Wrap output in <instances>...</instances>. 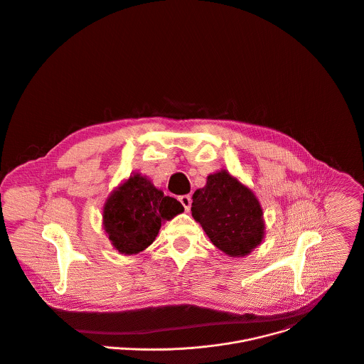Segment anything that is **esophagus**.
Segmentation results:
<instances>
[{
  "label": "esophagus",
  "instance_id": "34e87169",
  "mask_svg": "<svg viewBox=\"0 0 364 364\" xmlns=\"http://www.w3.org/2000/svg\"><path fill=\"white\" fill-rule=\"evenodd\" d=\"M178 201H180L181 205L184 207V210L188 213L190 208H191V197H190V196H181V197L178 198Z\"/></svg>",
  "mask_w": 364,
  "mask_h": 364
}]
</instances>
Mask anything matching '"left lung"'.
I'll use <instances>...</instances> for the list:
<instances>
[{
  "mask_svg": "<svg viewBox=\"0 0 364 364\" xmlns=\"http://www.w3.org/2000/svg\"><path fill=\"white\" fill-rule=\"evenodd\" d=\"M191 214L229 257L250 255L264 239L262 205L255 193L226 170L207 177L193 194Z\"/></svg>",
  "mask_w": 364,
  "mask_h": 364,
  "instance_id": "1",
  "label": "left lung"
}]
</instances>
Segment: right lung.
I'll return each mask as SVG.
<instances>
[{
	"label": "right lung",
	"mask_w": 364,
	"mask_h": 364,
	"mask_svg": "<svg viewBox=\"0 0 364 364\" xmlns=\"http://www.w3.org/2000/svg\"><path fill=\"white\" fill-rule=\"evenodd\" d=\"M184 207L164 196L141 173H134L107 198L102 208V228L121 255L131 256L150 246L161 223L181 214Z\"/></svg>",
	"instance_id": "obj_1"
}]
</instances>
